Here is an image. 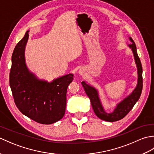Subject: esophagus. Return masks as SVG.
<instances>
[{
    "label": "esophagus",
    "mask_w": 154,
    "mask_h": 154,
    "mask_svg": "<svg viewBox=\"0 0 154 154\" xmlns=\"http://www.w3.org/2000/svg\"><path fill=\"white\" fill-rule=\"evenodd\" d=\"M80 73H81V71H80Z\"/></svg>",
    "instance_id": "esophagus-1"
}]
</instances>
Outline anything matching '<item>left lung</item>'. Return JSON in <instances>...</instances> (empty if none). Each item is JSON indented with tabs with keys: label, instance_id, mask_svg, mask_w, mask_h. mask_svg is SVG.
<instances>
[{
	"label": "left lung",
	"instance_id": "left-lung-1",
	"mask_svg": "<svg viewBox=\"0 0 154 154\" xmlns=\"http://www.w3.org/2000/svg\"><path fill=\"white\" fill-rule=\"evenodd\" d=\"M129 39L132 43L129 44L128 46L132 50L137 69H138V83H137V86L135 89L132 91V93L126 97L123 100L121 101L120 103L118 104L116 109L114 110L112 112L107 113L104 111L102 104L100 103L98 91L95 88L87 84L85 81L81 82L87 95L89 97L91 100V105H92L94 113L99 119L107 121V122H115V121L120 120L123 119L124 117H125L127 114L132 109L133 106H134L137 101L139 100L142 93L143 86L142 63L138 54H137L136 46L132 38L130 37Z\"/></svg>",
	"mask_w": 154,
	"mask_h": 154
}]
</instances>
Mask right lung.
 <instances>
[{
    "label": "right lung",
    "instance_id": "right-lung-1",
    "mask_svg": "<svg viewBox=\"0 0 154 154\" xmlns=\"http://www.w3.org/2000/svg\"><path fill=\"white\" fill-rule=\"evenodd\" d=\"M28 32L12 53L10 86L16 105L23 114L38 123L53 124L64 116L67 87L73 75H64L48 83L38 79L29 71L24 57Z\"/></svg>",
    "mask_w": 154,
    "mask_h": 154
}]
</instances>
